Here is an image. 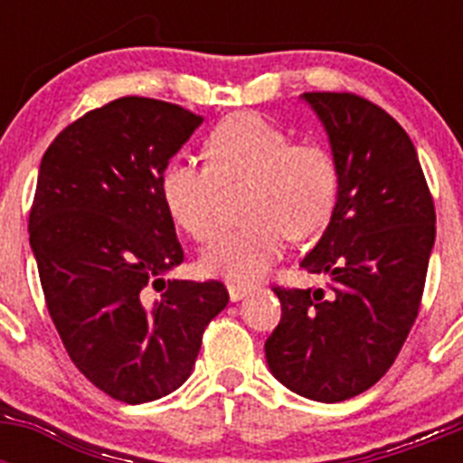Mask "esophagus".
Returning <instances> with one entry per match:
<instances>
[{
	"mask_svg": "<svg viewBox=\"0 0 463 463\" xmlns=\"http://www.w3.org/2000/svg\"><path fill=\"white\" fill-rule=\"evenodd\" d=\"M227 289H229V298H232V301H241L243 297H248V294L255 292L257 288H252V285H241V282H229Z\"/></svg>",
	"mask_w": 463,
	"mask_h": 463,
	"instance_id": "34e87169",
	"label": "esophagus"
}]
</instances>
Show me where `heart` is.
Instances as JSON below:
<instances>
[{
  "label": "heart",
  "mask_w": 463,
  "mask_h": 463,
  "mask_svg": "<svg viewBox=\"0 0 463 463\" xmlns=\"http://www.w3.org/2000/svg\"><path fill=\"white\" fill-rule=\"evenodd\" d=\"M203 159H171L159 175L166 213L192 239H211L218 227L220 185L248 181L243 227L227 229L203 250L208 273L255 282L282 255L288 236L322 234L341 194L336 155L317 141H292L260 113H232L203 137Z\"/></svg>",
  "instance_id": "obj_1"
}]
</instances>
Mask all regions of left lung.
Returning <instances> with one entry per match:
<instances>
[{"mask_svg":"<svg viewBox=\"0 0 463 463\" xmlns=\"http://www.w3.org/2000/svg\"><path fill=\"white\" fill-rule=\"evenodd\" d=\"M341 166L329 227L301 260L325 289L273 288L280 325L264 343L288 390L338 403L373 387L420 313L436 211L411 137L353 92H306Z\"/></svg>","mask_w":463,"mask_h":463,"instance_id":"obj_1","label":"left lung"}]
</instances>
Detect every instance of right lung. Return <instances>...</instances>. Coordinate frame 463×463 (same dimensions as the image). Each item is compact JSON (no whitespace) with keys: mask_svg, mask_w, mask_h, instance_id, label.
<instances>
[{"mask_svg":"<svg viewBox=\"0 0 463 463\" xmlns=\"http://www.w3.org/2000/svg\"><path fill=\"white\" fill-rule=\"evenodd\" d=\"M202 116L120 97L64 127L41 159L30 245L57 334L110 399L146 403L192 373L220 280H165L183 261L159 175Z\"/></svg>","mask_w":463,"mask_h":463,"instance_id":"1","label":"right lung"}]
</instances>
